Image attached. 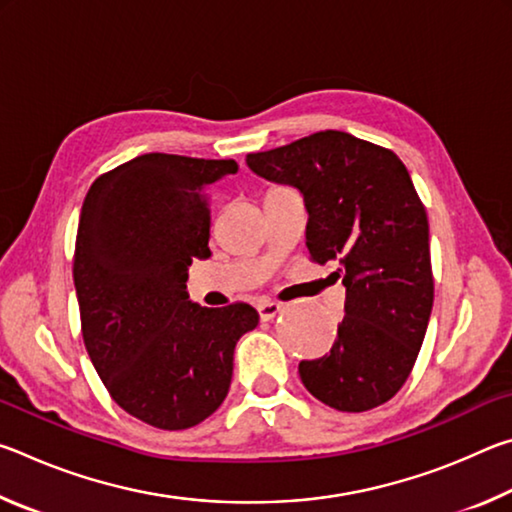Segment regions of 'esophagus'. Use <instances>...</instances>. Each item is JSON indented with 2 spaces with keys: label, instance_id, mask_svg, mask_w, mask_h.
<instances>
[{
  "label": "esophagus",
  "instance_id": "1",
  "mask_svg": "<svg viewBox=\"0 0 512 512\" xmlns=\"http://www.w3.org/2000/svg\"><path fill=\"white\" fill-rule=\"evenodd\" d=\"M282 311L280 302H273V300H266V302H259L257 305V314L262 320H273L277 314Z\"/></svg>",
  "mask_w": 512,
  "mask_h": 512
}]
</instances>
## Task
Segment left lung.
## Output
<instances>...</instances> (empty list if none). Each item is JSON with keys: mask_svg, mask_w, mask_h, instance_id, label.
I'll return each instance as SVG.
<instances>
[{"mask_svg": "<svg viewBox=\"0 0 512 512\" xmlns=\"http://www.w3.org/2000/svg\"><path fill=\"white\" fill-rule=\"evenodd\" d=\"M257 176L298 187L309 212V259L334 264L345 316L325 357L300 361L307 391L361 413L406 384L433 307L427 210L391 149L320 131L246 155Z\"/></svg>", "mask_w": 512, "mask_h": 512, "instance_id": "obj_1", "label": "left lung"}]
</instances>
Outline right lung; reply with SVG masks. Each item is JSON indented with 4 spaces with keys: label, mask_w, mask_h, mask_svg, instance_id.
Masks as SVG:
<instances>
[{
    "label": "right lung",
    "mask_w": 512,
    "mask_h": 512,
    "mask_svg": "<svg viewBox=\"0 0 512 512\" xmlns=\"http://www.w3.org/2000/svg\"><path fill=\"white\" fill-rule=\"evenodd\" d=\"M235 160L144 153L85 194L74 287L85 350L121 409L180 431L219 409L235 345L259 323L246 302L198 307L187 266L210 257V187Z\"/></svg>",
    "instance_id": "right-lung-1"
}]
</instances>
